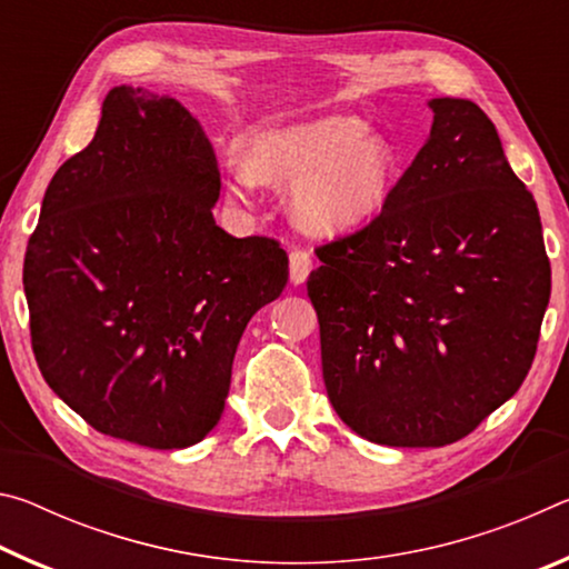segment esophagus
Segmentation results:
<instances>
[{
	"instance_id": "esophagus-1",
	"label": "esophagus",
	"mask_w": 569,
	"mask_h": 569,
	"mask_svg": "<svg viewBox=\"0 0 569 569\" xmlns=\"http://www.w3.org/2000/svg\"><path fill=\"white\" fill-rule=\"evenodd\" d=\"M311 268H313V263H311V253H308V250H301V248L291 250V256H288V273H291L293 286L306 283Z\"/></svg>"
}]
</instances>
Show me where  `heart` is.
Here are the masks:
<instances>
[{
  "label": "heart",
  "instance_id": "1",
  "mask_svg": "<svg viewBox=\"0 0 569 569\" xmlns=\"http://www.w3.org/2000/svg\"><path fill=\"white\" fill-rule=\"evenodd\" d=\"M399 176L391 142L351 114L283 124L250 142L248 160H228L226 190L248 203L258 186L293 188L288 216L316 238L349 236L387 208Z\"/></svg>",
  "mask_w": 569,
  "mask_h": 569
}]
</instances>
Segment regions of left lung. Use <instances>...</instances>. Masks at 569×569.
<instances>
[{
  "mask_svg": "<svg viewBox=\"0 0 569 569\" xmlns=\"http://www.w3.org/2000/svg\"><path fill=\"white\" fill-rule=\"evenodd\" d=\"M431 132L383 213L326 243L308 276L331 407L387 447H445L512 399L550 303L532 192L471 100Z\"/></svg>",
  "mask_w": 569,
  "mask_h": 569,
  "instance_id": "left-lung-1",
  "label": "left lung"
}]
</instances>
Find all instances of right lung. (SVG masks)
I'll return each mask as SVG.
<instances>
[{"label":"right lung","mask_w":569,"mask_h":569,"mask_svg":"<svg viewBox=\"0 0 569 569\" xmlns=\"http://www.w3.org/2000/svg\"><path fill=\"white\" fill-rule=\"evenodd\" d=\"M218 196L200 122L128 84L47 186L22 278L34 359L102 435L150 449L206 439L240 336L286 288V250L216 226Z\"/></svg>","instance_id":"add662e5"}]
</instances>
